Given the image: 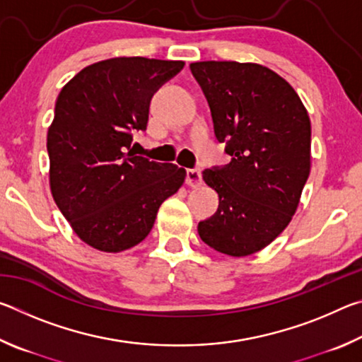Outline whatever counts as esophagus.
<instances>
[{
	"instance_id": "34e87169",
	"label": "esophagus",
	"mask_w": 362,
	"mask_h": 362,
	"mask_svg": "<svg viewBox=\"0 0 362 362\" xmlns=\"http://www.w3.org/2000/svg\"><path fill=\"white\" fill-rule=\"evenodd\" d=\"M187 183L189 187H199L203 183V174H201V169H187Z\"/></svg>"
}]
</instances>
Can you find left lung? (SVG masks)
Masks as SVG:
<instances>
[{"mask_svg": "<svg viewBox=\"0 0 362 362\" xmlns=\"http://www.w3.org/2000/svg\"><path fill=\"white\" fill-rule=\"evenodd\" d=\"M214 132L231 161L203 173L218 209L198 223L207 246L244 257L268 246L297 211L310 175L311 124L292 86L259 64L194 62Z\"/></svg>", "mask_w": 362, "mask_h": 362, "instance_id": "8db88e82", "label": "left lung"}]
</instances>
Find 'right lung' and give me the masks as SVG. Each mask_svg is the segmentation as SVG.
<instances>
[{
	"mask_svg": "<svg viewBox=\"0 0 362 362\" xmlns=\"http://www.w3.org/2000/svg\"><path fill=\"white\" fill-rule=\"evenodd\" d=\"M185 62L116 57L86 66L60 90L47 131L49 182L81 240L121 252L148 236L159 206L185 169L136 156L132 137L148 124L150 102Z\"/></svg>",
	"mask_w": 362,
	"mask_h": 362,
	"instance_id": "right-lung-1",
	"label": "right lung"
}]
</instances>
